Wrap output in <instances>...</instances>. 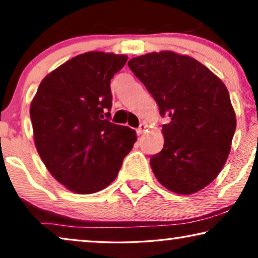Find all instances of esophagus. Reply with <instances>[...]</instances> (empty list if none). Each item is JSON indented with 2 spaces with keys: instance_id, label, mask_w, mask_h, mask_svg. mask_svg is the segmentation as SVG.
<instances>
[{
  "instance_id": "esophagus-1",
  "label": "esophagus",
  "mask_w": 258,
  "mask_h": 258,
  "mask_svg": "<svg viewBox=\"0 0 258 258\" xmlns=\"http://www.w3.org/2000/svg\"><path fill=\"white\" fill-rule=\"evenodd\" d=\"M146 129H147V125L144 124V123H141L139 128L136 129V133H137V135H142L143 132H144V130H146Z\"/></svg>"
}]
</instances>
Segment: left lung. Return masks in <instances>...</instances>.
I'll use <instances>...</instances> for the list:
<instances>
[{
    "instance_id": "8db88e82",
    "label": "left lung",
    "mask_w": 258,
    "mask_h": 258,
    "mask_svg": "<svg viewBox=\"0 0 258 258\" xmlns=\"http://www.w3.org/2000/svg\"><path fill=\"white\" fill-rule=\"evenodd\" d=\"M128 66L153 95L164 146L150 165L170 191L189 195L213 182L227 161L236 116L224 83L207 67L172 51L134 57Z\"/></svg>"
}]
</instances>
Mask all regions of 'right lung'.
Returning a JSON list of instances; mask_svg holds the SVG:
<instances>
[{"label":"right lung","mask_w":258,"mask_h":258,"mask_svg":"<svg viewBox=\"0 0 258 258\" xmlns=\"http://www.w3.org/2000/svg\"><path fill=\"white\" fill-rule=\"evenodd\" d=\"M125 55L90 51L45 76L30 104L35 146L49 172L69 190L93 194L114 181L136 142L110 122V81Z\"/></svg>","instance_id":"obj_1"}]
</instances>
